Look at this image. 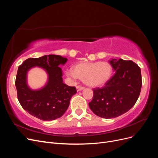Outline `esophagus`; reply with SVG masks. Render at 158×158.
<instances>
[{
  "label": "esophagus",
  "instance_id": "obj_1",
  "mask_svg": "<svg viewBox=\"0 0 158 158\" xmlns=\"http://www.w3.org/2000/svg\"><path fill=\"white\" fill-rule=\"evenodd\" d=\"M84 89V87L80 86V85H78V86H76V90H77V92H80V91Z\"/></svg>",
  "mask_w": 158,
  "mask_h": 158
}]
</instances>
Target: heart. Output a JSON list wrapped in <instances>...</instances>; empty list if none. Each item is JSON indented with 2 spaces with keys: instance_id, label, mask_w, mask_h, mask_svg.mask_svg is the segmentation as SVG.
Returning a JSON list of instances; mask_svg holds the SVG:
<instances>
[{
  "instance_id": "heart-1",
  "label": "heart",
  "mask_w": 158,
  "mask_h": 158,
  "mask_svg": "<svg viewBox=\"0 0 158 158\" xmlns=\"http://www.w3.org/2000/svg\"><path fill=\"white\" fill-rule=\"evenodd\" d=\"M113 74L111 64L106 61L81 63L76 64L73 70L66 71V74L73 79L80 78L90 87H99L106 84Z\"/></svg>"
}]
</instances>
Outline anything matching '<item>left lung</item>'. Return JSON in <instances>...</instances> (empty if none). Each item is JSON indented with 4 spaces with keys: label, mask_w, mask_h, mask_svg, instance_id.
<instances>
[{
    "label": "left lung",
    "mask_w": 158,
    "mask_h": 158,
    "mask_svg": "<svg viewBox=\"0 0 158 158\" xmlns=\"http://www.w3.org/2000/svg\"><path fill=\"white\" fill-rule=\"evenodd\" d=\"M114 74L102 88L93 89L89 107L94 114L104 118L121 115L130 110L139 97L142 87L141 70L132 60H109Z\"/></svg>",
    "instance_id": "1"
}]
</instances>
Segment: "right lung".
<instances>
[{
    "instance_id": "add662e5",
    "label": "right lung",
    "mask_w": 158,
    "mask_h": 158,
    "mask_svg": "<svg viewBox=\"0 0 158 158\" xmlns=\"http://www.w3.org/2000/svg\"><path fill=\"white\" fill-rule=\"evenodd\" d=\"M67 58L56 55L30 58L19 66L16 78L18 98L23 109L41 120L50 121L60 118L67 110L75 87L63 83V70L59 67ZM39 67L47 73L48 80L44 87L31 89L27 83V74L31 68Z\"/></svg>"
}]
</instances>
